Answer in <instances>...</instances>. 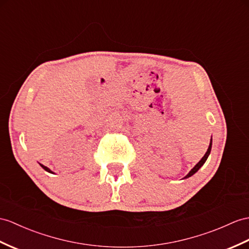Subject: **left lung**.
Wrapping results in <instances>:
<instances>
[{
  "mask_svg": "<svg viewBox=\"0 0 249 249\" xmlns=\"http://www.w3.org/2000/svg\"><path fill=\"white\" fill-rule=\"evenodd\" d=\"M211 147H212V137H211V139H210V143H209V147H208V149H207V152H206L205 153V155L202 157V159H201V160H199L197 163H196V165L195 166V167H193L192 169H191V170H190V172L189 173H188L187 175H186V177L184 178H190V177H192V175L193 174H195V173H196L198 170H199V168H201L203 165H204V163H205V161L206 160H207V159H208V156H209V154H210V151H211Z\"/></svg>",
  "mask_w": 249,
  "mask_h": 249,
  "instance_id": "left-lung-1",
  "label": "left lung"
}]
</instances>
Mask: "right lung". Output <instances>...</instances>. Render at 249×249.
<instances>
[{
    "instance_id": "right-lung-1",
    "label": "right lung",
    "mask_w": 249,
    "mask_h": 249,
    "mask_svg": "<svg viewBox=\"0 0 249 249\" xmlns=\"http://www.w3.org/2000/svg\"><path fill=\"white\" fill-rule=\"evenodd\" d=\"M39 165H40V166H41L42 168H43L45 171H47V172H50V173H53V171L51 170V169H50V168H47L46 166H44V165H42V163H39Z\"/></svg>"
}]
</instances>
